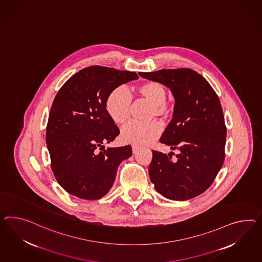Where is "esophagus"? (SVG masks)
<instances>
[{"label":"esophagus","instance_id":"obj_1","mask_svg":"<svg viewBox=\"0 0 262 262\" xmlns=\"http://www.w3.org/2000/svg\"><path fill=\"white\" fill-rule=\"evenodd\" d=\"M139 149H140V146H138V145H132V151H133V153H137L138 151H139Z\"/></svg>","mask_w":262,"mask_h":262}]
</instances>
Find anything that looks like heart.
<instances>
[{
	"label": "heart",
	"mask_w": 262,
	"mask_h": 262,
	"mask_svg": "<svg viewBox=\"0 0 262 262\" xmlns=\"http://www.w3.org/2000/svg\"><path fill=\"white\" fill-rule=\"evenodd\" d=\"M137 93L152 104L151 117L167 119L172 112L167 99V89L159 81H149L137 88ZM132 96L126 88H117L108 95L105 109L112 121L121 124L127 121L131 113ZM162 128L158 121L141 123L130 121L121 128V138L126 143L135 145L148 144L156 141L161 134Z\"/></svg>",
	"instance_id": "heart-1"
}]
</instances>
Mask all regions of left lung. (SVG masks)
<instances>
[{"instance_id":"8db88e82","label":"left lung","mask_w":262,"mask_h":262,"mask_svg":"<svg viewBox=\"0 0 262 262\" xmlns=\"http://www.w3.org/2000/svg\"><path fill=\"white\" fill-rule=\"evenodd\" d=\"M139 74L170 88L176 102L160 141L179 153L172 159L152 150L150 180L166 199H193L211 186L225 159L226 126L220 99L208 81L190 68Z\"/></svg>"}]
</instances>
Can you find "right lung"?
Masks as SVG:
<instances>
[{
    "label": "right lung",
    "instance_id": "right-lung-1",
    "mask_svg": "<svg viewBox=\"0 0 262 262\" xmlns=\"http://www.w3.org/2000/svg\"><path fill=\"white\" fill-rule=\"evenodd\" d=\"M139 79L135 72L94 66L80 70L60 88L47 121L51 169L61 187L82 200H99L111 189L131 145L104 148L120 129L105 109L108 95Z\"/></svg>",
    "mask_w": 262,
    "mask_h": 262
}]
</instances>
